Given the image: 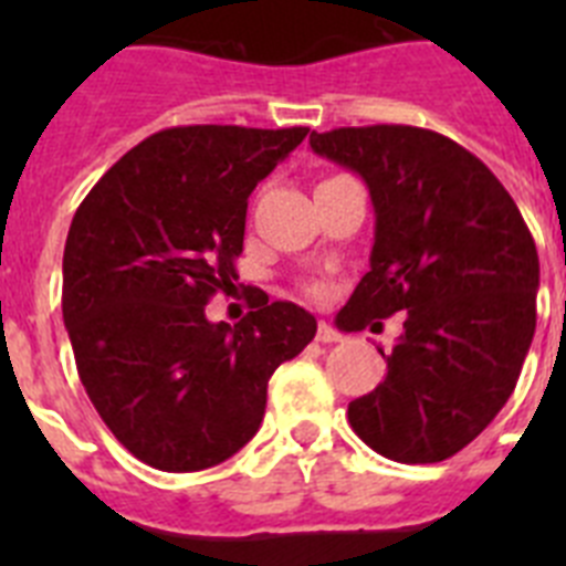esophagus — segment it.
<instances>
[{"instance_id":"esophagus-1","label":"esophagus","mask_w":566,"mask_h":566,"mask_svg":"<svg viewBox=\"0 0 566 566\" xmlns=\"http://www.w3.org/2000/svg\"><path fill=\"white\" fill-rule=\"evenodd\" d=\"M317 343H343V334L337 328H332L328 323H319L317 326Z\"/></svg>"}]
</instances>
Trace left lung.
I'll list each match as a JSON object with an SVG mask.
<instances>
[{"label":"left lung","instance_id":"left-lung-1","mask_svg":"<svg viewBox=\"0 0 566 566\" xmlns=\"http://www.w3.org/2000/svg\"><path fill=\"white\" fill-rule=\"evenodd\" d=\"M374 203L371 269L337 314L343 332L405 312L388 374L348 402L368 448L405 464L442 462L493 422L536 332L538 252L516 201L476 155L422 127L312 133Z\"/></svg>","mask_w":566,"mask_h":566}]
</instances>
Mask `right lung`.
<instances>
[{
  "label": "right lung",
  "instance_id": "1",
  "mask_svg": "<svg viewBox=\"0 0 566 566\" xmlns=\"http://www.w3.org/2000/svg\"><path fill=\"white\" fill-rule=\"evenodd\" d=\"M308 127H169L102 175L73 214L62 314L90 402L167 473L212 468L258 433L274 368L314 339L306 308L258 289L238 326L207 303L238 280L249 195Z\"/></svg>",
  "mask_w": 566,
  "mask_h": 566
}]
</instances>
